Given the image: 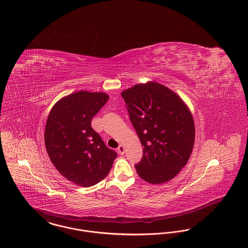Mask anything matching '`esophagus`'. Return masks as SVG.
<instances>
[{
  "instance_id": "esophagus-1",
  "label": "esophagus",
  "mask_w": 248,
  "mask_h": 248,
  "mask_svg": "<svg viewBox=\"0 0 248 248\" xmlns=\"http://www.w3.org/2000/svg\"><path fill=\"white\" fill-rule=\"evenodd\" d=\"M118 153L119 154H124V151H125V146H124V144H120L119 146H118Z\"/></svg>"
}]
</instances>
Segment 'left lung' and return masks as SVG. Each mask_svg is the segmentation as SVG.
Wrapping results in <instances>:
<instances>
[{
    "instance_id": "8db88e82",
    "label": "left lung",
    "mask_w": 248,
    "mask_h": 248,
    "mask_svg": "<svg viewBox=\"0 0 248 248\" xmlns=\"http://www.w3.org/2000/svg\"><path fill=\"white\" fill-rule=\"evenodd\" d=\"M121 96L143 146L137 173L150 184L168 182L186 166L194 146L195 125L188 106L153 81L136 84Z\"/></svg>"
}]
</instances>
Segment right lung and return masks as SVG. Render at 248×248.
Masks as SVG:
<instances>
[{"label": "right lung", "instance_id": "add662e5", "mask_svg": "<svg viewBox=\"0 0 248 248\" xmlns=\"http://www.w3.org/2000/svg\"><path fill=\"white\" fill-rule=\"evenodd\" d=\"M108 99L105 92L71 93L53 105L46 123L45 144L53 165L80 186L105 179L118 156L92 128V118Z\"/></svg>", "mask_w": 248, "mask_h": 248}]
</instances>
